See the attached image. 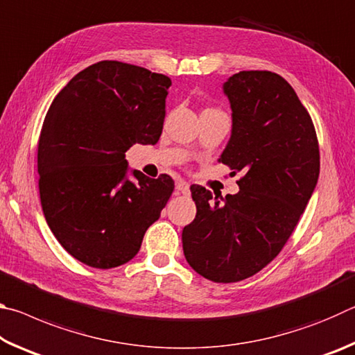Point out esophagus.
Returning <instances> with one entry per match:
<instances>
[{
  "mask_svg": "<svg viewBox=\"0 0 355 355\" xmlns=\"http://www.w3.org/2000/svg\"><path fill=\"white\" fill-rule=\"evenodd\" d=\"M175 189L178 194H189V183L184 182V180H178L175 183Z\"/></svg>",
  "mask_w": 355,
  "mask_h": 355,
  "instance_id": "esophagus-1",
  "label": "esophagus"
}]
</instances>
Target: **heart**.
<instances>
[{
    "label": "heart",
    "instance_id": "obj_1",
    "mask_svg": "<svg viewBox=\"0 0 355 355\" xmlns=\"http://www.w3.org/2000/svg\"><path fill=\"white\" fill-rule=\"evenodd\" d=\"M213 111H219V110H214V107H207V110L203 112H213Z\"/></svg>",
    "mask_w": 355,
    "mask_h": 355
}]
</instances>
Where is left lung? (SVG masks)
I'll use <instances>...</instances> for the list:
<instances>
[{"label":"left lung","mask_w":355,"mask_h":355,"mask_svg":"<svg viewBox=\"0 0 355 355\" xmlns=\"http://www.w3.org/2000/svg\"><path fill=\"white\" fill-rule=\"evenodd\" d=\"M224 92L233 128L219 163L232 175L243 173L239 192L222 199L192 184L197 213L182 241L197 274L233 284L261 271L284 249L313 194L320 146L309 111L280 75L239 71Z\"/></svg>","instance_id":"left-lung-1"}]
</instances>
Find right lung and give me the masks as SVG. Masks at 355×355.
I'll return each mask as SVG.
<instances>
[{
  "label": "right lung",
  "instance_id": "add662e5",
  "mask_svg": "<svg viewBox=\"0 0 355 355\" xmlns=\"http://www.w3.org/2000/svg\"><path fill=\"white\" fill-rule=\"evenodd\" d=\"M171 78L119 61H100L59 92L37 147L40 203L48 227L69 254L111 269L141 249L147 228L172 196L167 173L127 178L125 152L163 133Z\"/></svg>",
  "mask_w": 355,
  "mask_h": 355
}]
</instances>
